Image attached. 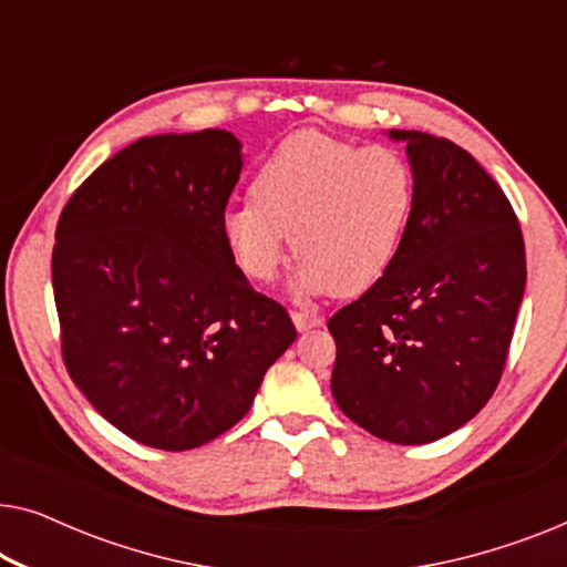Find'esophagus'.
Masks as SVG:
<instances>
[{
    "label": "esophagus",
    "mask_w": 567,
    "mask_h": 567,
    "mask_svg": "<svg viewBox=\"0 0 567 567\" xmlns=\"http://www.w3.org/2000/svg\"><path fill=\"white\" fill-rule=\"evenodd\" d=\"M291 320H293V324H297L299 332L320 328V324H322L320 315H307V312H291Z\"/></svg>",
    "instance_id": "esophagus-1"
}]
</instances>
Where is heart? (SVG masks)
<instances>
[{
	"label": "heart",
	"mask_w": 567,
	"mask_h": 567,
	"mask_svg": "<svg viewBox=\"0 0 567 567\" xmlns=\"http://www.w3.org/2000/svg\"><path fill=\"white\" fill-rule=\"evenodd\" d=\"M250 193L221 214L224 243L247 278L274 281L293 243V293L359 297L398 258L415 181L390 146L361 150L307 128L262 159Z\"/></svg>",
	"instance_id": "1"
}]
</instances>
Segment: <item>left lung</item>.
Returning <instances> with one entry per match:
<instances>
[{
    "label": "left lung",
    "instance_id": "1",
    "mask_svg": "<svg viewBox=\"0 0 567 567\" xmlns=\"http://www.w3.org/2000/svg\"><path fill=\"white\" fill-rule=\"evenodd\" d=\"M405 142L415 204L390 270L330 317L338 408L392 444H429L472 421L501 382L526 255L506 193L449 138Z\"/></svg>",
    "mask_w": 567,
    "mask_h": 567
}]
</instances>
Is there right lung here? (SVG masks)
I'll return each instance as SVG.
<instances>
[{
    "label": "right lung",
    "instance_id": "add662e5",
    "mask_svg": "<svg viewBox=\"0 0 567 567\" xmlns=\"http://www.w3.org/2000/svg\"><path fill=\"white\" fill-rule=\"evenodd\" d=\"M239 173L243 144L224 128L146 136L61 212L51 276L66 371L144 446L185 452L221 436L297 338L224 243Z\"/></svg>",
    "mask_w": 567,
    "mask_h": 567
}]
</instances>
